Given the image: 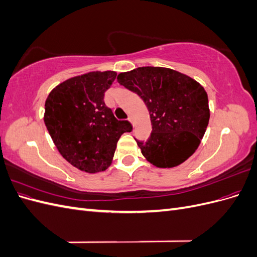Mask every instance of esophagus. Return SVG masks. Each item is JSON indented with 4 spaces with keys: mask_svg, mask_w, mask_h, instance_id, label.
Here are the masks:
<instances>
[{
    "mask_svg": "<svg viewBox=\"0 0 257 257\" xmlns=\"http://www.w3.org/2000/svg\"><path fill=\"white\" fill-rule=\"evenodd\" d=\"M128 121L133 124V126H135V123H134V118H133V115H128Z\"/></svg>",
    "mask_w": 257,
    "mask_h": 257,
    "instance_id": "obj_1",
    "label": "esophagus"
}]
</instances>
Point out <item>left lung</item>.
<instances>
[{"instance_id": "1", "label": "left lung", "mask_w": 257, "mask_h": 257, "mask_svg": "<svg viewBox=\"0 0 257 257\" xmlns=\"http://www.w3.org/2000/svg\"><path fill=\"white\" fill-rule=\"evenodd\" d=\"M116 81L141 96L149 111V139L146 143L135 139L148 162L160 168H172L197 150L210 118L207 92L199 82L160 66L121 73Z\"/></svg>"}]
</instances>
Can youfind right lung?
<instances>
[{"mask_svg": "<svg viewBox=\"0 0 257 257\" xmlns=\"http://www.w3.org/2000/svg\"><path fill=\"white\" fill-rule=\"evenodd\" d=\"M113 71L89 72L58 84L45 102L44 122L58 151L69 164L96 174L110 166L121 135L132 132L104 102Z\"/></svg>", "mask_w": 257, "mask_h": 257, "instance_id": "right-lung-1", "label": "right lung"}]
</instances>
